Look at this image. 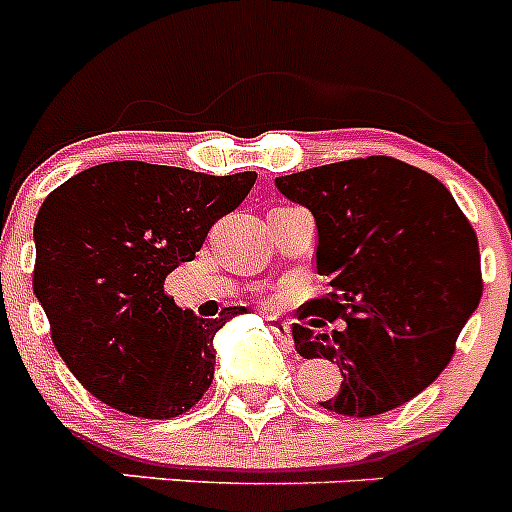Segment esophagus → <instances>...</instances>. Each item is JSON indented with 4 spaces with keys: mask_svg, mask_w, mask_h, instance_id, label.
<instances>
[{
    "mask_svg": "<svg viewBox=\"0 0 512 512\" xmlns=\"http://www.w3.org/2000/svg\"><path fill=\"white\" fill-rule=\"evenodd\" d=\"M271 320V333L277 338H282L284 343L289 346V338H292V325L284 323V320H277V318H269Z\"/></svg>",
    "mask_w": 512,
    "mask_h": 512,
    "instance_id": "esophagus-1",
    "label": "esophagus"
}]
</instances>
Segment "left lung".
<instances>
[{"mask_svg":"<svg viewBox=\"0 0 512 512\" xmlns=\"http://www.w3.org/2000/svg\"><path fill=\"white\" fill-rule=\"evenodd\" d=\"M274 184L315 217V269L333 289L302 315L346 320L333 338L292 328L297 354L341 369V390L320 405L351 418L400 408L446 369L479 305L472 225L436 176L390 156L315 166Z\"/></svg>","mask_w":512,"mask_h":512,"instance_id":"obj_1","label":"left lung"}]
</instances>
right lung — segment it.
I'll return each mask as SVG.
<instances>
[{"label": "right lung", "instance_id": "obj_1", "mask_svg": "<svg viewBox=\"0 0 512 512\" xmlns=\"http://www.w3.org/2000/svg\"><path fill=\"white\" fill-rule=\"evenodd\" d=\"M256 171L210 176L112 161L71 176L35 217L33 292L51 338L97 400L140 418H176L215 374V336L246 307L197 318L164 292L207 230L246 200Z\"/></svg>", "mask_w": 512, "mask_h": 512}]
</instances>
